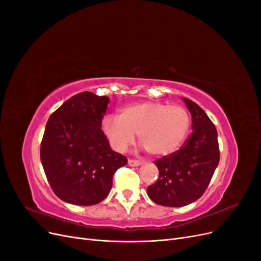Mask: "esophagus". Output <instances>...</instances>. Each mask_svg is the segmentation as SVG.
Here are the masks:
<instances>
[{"label":"esophagus","mask_w":261,"mask_h":261,"mask_svg":"<svg viewBox=\"0 0 261 261\" xmlns=\"http://www.w3.org/2000/svg\"><path fill=\"white\" fill-rule=\"evenodd\" d=\"M128 164L130 167H138V165L141 164V162L139 160H135V159H128Z\"/></svg>","instance_id":"34e87169"}]
</instances>
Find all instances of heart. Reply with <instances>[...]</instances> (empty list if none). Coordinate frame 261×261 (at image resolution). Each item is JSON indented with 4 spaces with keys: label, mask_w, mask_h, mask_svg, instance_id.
<instances>
[{
    "label": "heart",
    "mask_w": 261,
    "mask_h": 261,
    "mask_svg": "<svg viewBox=\"0 0 261 261\" xmlns=\"http://www.w3.org/2000/svg\"><path fill=\"white\" fill-rule=\"evenodd\" d=\"M191 118L180 106L146 101L124 107L118 116L107 115L102 129L117 150H125L138 134L139 143L150 154H170L183 143Z\"/></svg>",
    "instance_id": "1"
}]
</instances>
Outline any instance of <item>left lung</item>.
I'll return each instance as SVG.
<instances>
[{"instance_id":"1","label":"left lung","mask_w":261,"mask_h":261,"mask_svg":"<svg viewBox=\"0 0 261 261\" xmlns=\"http://www.w3.org/2000/svg\"><path fill=\"white\" fill-rule=\"evenodd\" d=\"M183 99L192 114L193 132L178 150L154 161L159 177L147 188L150 199L165 207H183L200 198L220 160L215 124L198 105Z\"/></svg>"}]
</instances>
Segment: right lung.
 Instances as JSON below:
<instances>
[{"label":"right lung","instance_id":"add662e5","mask_svg":"<svg viewBox=\"0 0 261 261\" xmlns=\"http://www.w3.org/2000/svg\"><path fill=\"white\" fill-rule=\"evenodd\" d=\"M109 98L76 94L54 111L40 147L42 167L54 194L78 206L99 203L112 188L114 173L127 158L110 147L101 129Z\"/></svg>","mask_w":261,"mask_h":261}]
</instances>
